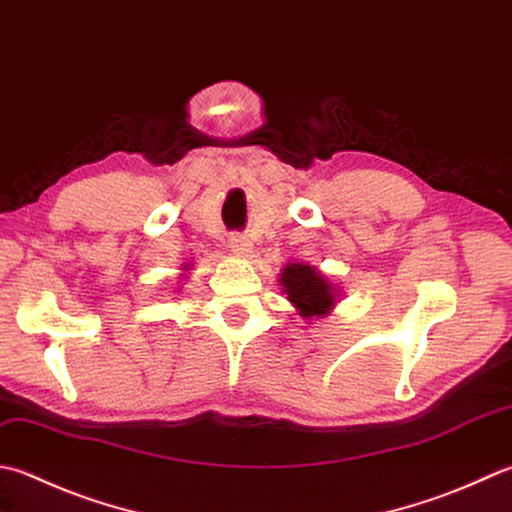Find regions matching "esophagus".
<instances>
[{"label": "esophagus", "mask_w": 512, "mask_h": 512, "mask_svg": "<svg viewBox=\"0 0 512 512\" xmlns=\"http://www.w3.org/2000/svg\"><path fill=\"white\" fill-rule=\"evenodd\" d=\"M228 248L233 250L235 255H239V257H244V255H248L250 250H253V244H250V239L246 237V235H239V233H233L228 237Z\"/></svg>", "instance_id": "1"}]
</instances>
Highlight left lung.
I'll return each mask as SVG.
<instances>
[{
	"mask_svg": "<svg viewBox=\"0 0 512 512\" xmlns=\"http://www.w3.org/2000/svg\"><path fill=\"white\" fill-rule=\"evenodd\" d=\"M279 284L290 306L306 319V324L330 315L342 297V286H337L317 266L304 262H288L279 273Z\"/></svg>",
	"mask_w": 512,
	"mask_h": 512,
	"instance_id": "8db88e82",
	"label": "left lung"
}]
</instances>
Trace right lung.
Masks as SVG:
<instances>
[{
	"label": "right lung",
	"mask_w": 512,
	"mask_h": 512,
	"mask_svg": "<svg viewBox=\"0 0 512 512\" xmlns=\"http://www.w3.org/2000/svg\"><path fill=\"white\" fill-rule=\"evenodd\" d=\"M188 273H190V264H184L182 266V277H188Z\"/></svg>",
	"instance_id": "right-lung-1"
}]
</instances>
